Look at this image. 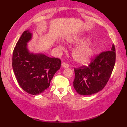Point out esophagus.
<instances>
[{"instance_id": "esophagus-1", "label": "esophagus", "mask_w": 127, "mask_h": 127, "mask_svg": "<svg viewBox=\"0 0 127 127\" xmlns=\"http://www.w3.org/2000/svg\"><path fill=\"white\" fill-rule=\"evenodd\" d=\"M62 67H64V68H67L69 67V65H68V63H63L62 64Z\"/></svg>"}]
</instances>
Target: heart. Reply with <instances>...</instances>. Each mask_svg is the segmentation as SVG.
Returning a JSON list of instances; mask_svg holds the SVG:
<instances>
[{
	"instance_id": "1",
	"label": "heart",
	"mask_w": 127,
	"mask_h": 127,
	"mask_svg": "<svg viewBox=\"0 0 127 127\" xmlns=\"http://www.w3.org/2000/svg\"><path fill=\"white\" fill-rule=\"evenodd\" d=\"M90 40L88 37L82 38H73L68 40L70 44L78 45L81 43H85ZM93 52V47L91 45H85L79 47L73 52V57L78 63H87L91 57Z\"/></svg>"
}]
</instances>
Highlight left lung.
Instances as JSON below:
<instances>
[{
  "mask_svg": "<svg viewBox=\"0 0 127 127\" xmlns=\"http://www.w3.org/2000/svg\"><path fill=\"white\" fill-rule=\"evenodd\" d=\"M111 51L102 52L88 66L75 68L74 88L78 94L89 95L103 90L112 75L116 61L115 45Z\"/></svg>",
  "mask_w": 127,
  "mask_h": 127,
  "instance_id": "1",
  "label": "left lung"
}]
</instances>
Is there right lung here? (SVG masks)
Returning <instances> with one entry per match:
<instances>
[{"mask_svg": "<svg viewBox=\"0 0 127 127\" xmlns=\"http://www.w3.org/2000/svg\"><path fill=\"white\" fill-rule=\"evenodd\" d=\"M32 37V34L27 30L19 39L13 51L12 68L21 88L29 94L38 95L49 87L62 62L43 54L30 53L27 43Z\"/></svg>", "mask_w": 127, "mask_h": 127, "instance_id": "right-lung-1", "label": "right lung"}]
</instances>
